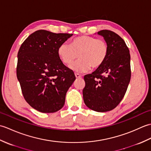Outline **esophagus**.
Listing matches in <instances>:
<instances>
[{"label":"esophagus","instance_id":"1","mask_svg":"<svg viewBox=\"0 0 151 151\" xmlns=\"http://www.w3.org/2000/svg\"><path fill=\"white\" fill-rule=\"evenodd\" d=\"M75 76H76V78H79L82 77V75H81L78 73H75Z\"/></svg>","mask_w":151,"mask_h":151}]
</instances>
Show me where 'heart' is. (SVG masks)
<instances>
[{"instance_id": "b5f03b06", "label": "heart", "mask_w": 151, "mask_h": 151, "mask_svg": "<svg viewBox=\"0 0 151 151\" xmlns=\"http://www.w3.org/2000/svg\"><path fill=\"white\" fill-rule=\"evenodd\" d=\"M108 52V45L104 40L88 36L75 38L71 45L63 43L58 49L60 58L66 65L71 63L78 54L80 59L69 66L70 69L78 73H85L91 67L97 68L102 65Z\"/></svg>"}]
</instances>
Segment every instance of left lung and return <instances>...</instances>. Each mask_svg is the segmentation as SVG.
I'll use <instances>...</instances> for the list:
<instances>
[{
	"instance_id": "obj_1",
	"label": "left lung",
	"mask_w": 151,
	"mask_h": 151,
	"mask_svg": "<svg viewBox=\"0 0 151 151\" xmlns=\"http://www.w3.org/2000/svg\"><path fill=\"white\" fill-rule=\"evenodd\" d=\"M97 34L108 45V55L102 65L84 76L83 99L91 110L105 112L116 107L127 91L131 77L130 55L124 41L116 33L102 30Z\"/></svg>"
}]
</instances>
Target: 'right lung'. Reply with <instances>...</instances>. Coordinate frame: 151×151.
Masks as SVG:
<instances>
[{"label": "right lung", "mask_w": 151, "mask_h": 151, "mask_svg": "<svg viewBox=\"0 0 151 151\" xmlns=\"http://www.w3.org/2000/svg\"><path fill=\"white\" fill-rule=\"evenodd\" d=\"M72 36L40 30L22 43L17 54V77L25 101L35 110L54 113L65 104L66 93L76 77L62 63L58 49Z\"/></svg>", "instance_id": "right-lung-1"}]
</instances>
